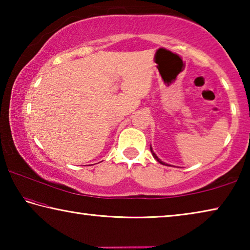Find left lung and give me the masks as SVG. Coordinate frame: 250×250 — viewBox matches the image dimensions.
Masks as SVG:
<instances>
[{
  "label": "left lung",
  "mask_w": 250,
  "mask_h": 250,
  "mask_svg": "<svg viewBox=\"0 0 250 250\" xmlns=\"http://www.w3.org/2000/svg\"><path fill=\"white\" fill-rule=\"evenodd\" d=\"M150 149H151V152H152V155H153V158L156 160V161H158V162L159 163H161V164H163V166H167V167H170V166H168V164H167V163H164L163 162V161H161L159 158H158V156H156V154L154 153V152H153V150H152V147H150Z\"/></svg>",
  "instance_id": "8db88e82"
}]
</instances>
